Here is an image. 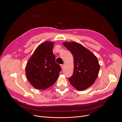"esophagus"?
Masks as SVG:
<instances>
[{
	"mask_svg": "<svg viewBox=\"0 0 122 122\" xmlns=\"http://www.w3.org/2000/svg\"><path fill=\"white\" fill-rule=\"evenodd\" d=\"M60 66H61V67L62 69L64 68V64H61Z\"/></svg>",
	"mask_w": 122,
	"mask_h": 122,
	"instance_id": "obj_1",
	"label": "esophagus"
}]
</instances>
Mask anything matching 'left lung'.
Here are the masks:
<instances>
[{"instance_id":"1","label":"left lung","mask_w":122,"mask_h":122,"mask_svg":"<svg viewBox=\"0 0 122 122\" xmlns=\"http://www.w3.org/2000/svg\"><path fill=\"white\" fill-rule=\"evenodd\" d=\"M63 44L74 58V72L69 81L77 90H85L92 85L97 78L100 65L97 58L80 43L67 42Z\"/></svg>"}]
</instances>
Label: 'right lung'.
<instances>
[{"label":"right lung","instance_id":"add662e5","mask_svg":"<svg viewBox=\"0 0 122 122\" xmlns=\"http://www.w3.org/2000/svg\"><path fill=\"white\" fill-rule=\"evenodd\" d=\"M54 43L46 41L38 46L28 60L25 74L30 84L37 89H45L52 86L61 71L55 62L52 49Z\"/></svg>","mask_w":122,"mask_h":122}]
</instances>
